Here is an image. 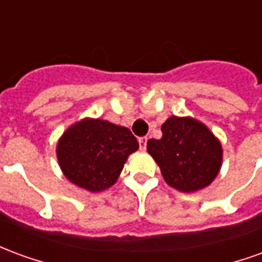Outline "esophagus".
I'll return each instance as SVG.
<instances>
[{
	"instance_id": "esophagus-1",
	"label": "esophagus",
	"mask_w": 262,
	"mask_h": 262,
	"mask_svg": "<svg viewBox=\"0 0 262 262\" xmlns=\"http://www.w3.org/2000/svg\"><path fill=\"white\" fill-rule=\"evenodd\" d=\"M146 144H147V137H140V139H139L140 150H146Z\"/></svg>"
}]
</instances>
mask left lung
Returning a JSON list of instances; mask_svg holds the SVG:
<instances>
[{
    "mask_svg": "<svg viewBox=\"0 0 262 262\" xmlns=\"http://www.w3.org/2000/svg\"><path fill=\"white\" fill-rule=\"evenodd\" d=\"M163 136L150 139L147 151L170 187L198 192L219 174L223 160L220 140L208 126L191 116H171L161 125Z\"/></svg>",
    "mask_w": 262,
    "mask_h": 262,
    "instance_id": "obj_1",
    "label": "left lung"
}]
</instances>
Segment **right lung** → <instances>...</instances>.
Returning a JSON list of instances; mask_svg holds the SVG:
<instances>
[{
    "mask_svg": "<svg viewBox=\"0 0 262 262\" xmlns=\"http://www.w3.org/2000/svg\"><path fill=\"white\" fill-rule=\"evenodd\" d=\"M139 148L125 126L84 118L61 135L56 154L61 172L71 184L101 192L118 181L127 157Z\"/></svg>",
    "mask_w": 262,
    "mask_h": 262,
    "instance_id": "right-lung-1",
    "label": "right lung"
}]
</instances>
